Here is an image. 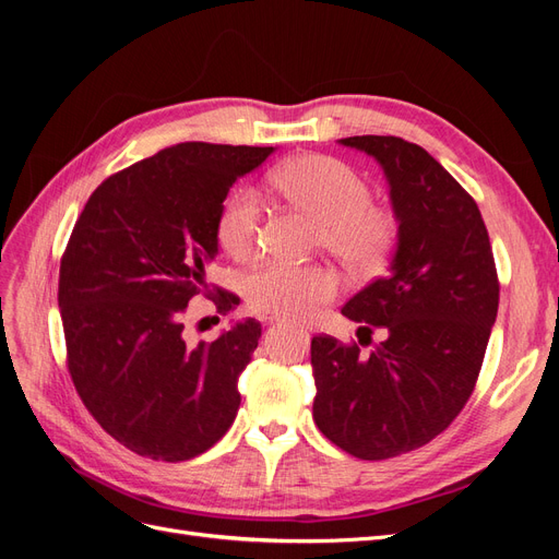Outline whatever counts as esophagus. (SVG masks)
<instances>
[{
	"instance_id": "obj_1",
	"label": "esophagus",
	"mask_w": 559,
	"mask_h": 559,
	"mask_svg": "<svg viewBox=\"0 0 559 559\" xmlns=\"http://www.w3.org/2000/svg\"><path fill=\"white\" fill-rule=\"evenodd\" d=\"M280 321H282V319H277V317H275V319H273V324H280ZM300 331H302V329H300ZM306 333H308V329H306Z\"/></svg>"
}]
</instances>
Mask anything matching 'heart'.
<instances>
[{"label": "heart", "mask_w": 559, "mask_h": 559, "mask_svg": "<svg viewBox=\"0 0 559 559\" xmlns=\"http://www.w3.org/2000/svg\"><path fill=\"white\" fill-rule=\"evenodd\" d=\"M273 191L317 218V242L357 273L380 270L396 242V216L370 202L366 179L333 156L308 154L284 160L267 175ZM261 202L235 189L216 218V240L233 259H249L259 240ZM341 277L321 263L267 261L245 277L251 308L284 319H308L337 296Z\"/></svg>", "instance_id": "obj_1"}]
</instances>
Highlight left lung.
<instances>
[{
	"label": "left lung",
	"mask_w": 559,
	"mask_h": 559,
	"mask_svg": "<svg viewBox=\"0 0 559 559\" xmlns=\"http://www.w3.org/2000/svg\"><path fill=\"white\" fill-rule=\"evenodd\" d=\"M341 144L384 170L399 222L389 275L352 296L343 314L370 354L333 335L312 337L319 431L359 460L417 450L445 431L476 386L499 308L492 245L480 210L425 148L392 134Z\"/></svg>",
	"instance_id": "1"
}]
</instances>
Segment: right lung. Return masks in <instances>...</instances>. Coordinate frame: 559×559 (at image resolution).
I'll use <instances>...</instances> for the list:
<instances>
[{
	"label": "right lung",
	"mask_w": 559,
	"mask_h": 559,
	"mask_svg": "<svg viewBox=\"0 0 559 559\" xmlns=\"http://www.w3.org/2000/svg\"><path fill=\"white\" fill-rule=\"evenodd\" d=\"M273 146L183 142L97 186L60 261L67 366L88 413L128 450L186 462L210 450L240 408L238 378L261 337L245 319L189 347L181 317L207 292L216 218L233 183ZM238 296L218 292L216 308Z\"/></svg>",
	"instance_id": "obj_1"
}]
</instances>
